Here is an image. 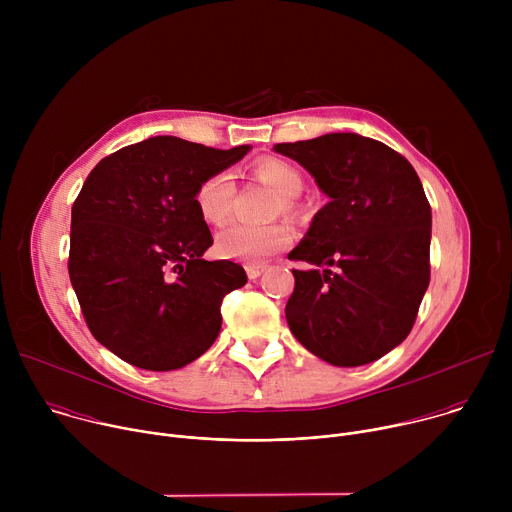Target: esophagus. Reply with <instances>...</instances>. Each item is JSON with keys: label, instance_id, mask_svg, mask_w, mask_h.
<instances>
[{"label": "esophagus", "instance_id": "34e87169", "mask_svg": "<svg viewBox=\"0 0 512 512\" xmlns=\"http://www.w3.org/2000/svg\"><path fill=\"white\" fill-rule=\"evenodd\" d=\"M245 271H247L249 279H257V277H261V275H263V271H267V265H261V263H249V265L245 267Z\"/></svg>", "mask_w": 512, "mask_h": 512}]
</instances>
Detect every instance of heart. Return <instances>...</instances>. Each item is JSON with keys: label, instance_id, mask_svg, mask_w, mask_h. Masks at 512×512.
<instances>
[{"label": "heart", "instance_id": "obj_1", "mask_svg": "<svg viewBox=\"0 0 512 512\" xmlns=\"http://www.w3.org/2000/svg\"><path fill=\"white\" fill-rule=\"evenodd\" d=\"M255 176L273 188L279 194L277 208L291 212L294 200L304 186L302 174L283 160L265 158L257 162ZM237 184L231 170H221L206 176L196 192L194 202L200 216L208 225H223L233 208ZM291 239L289 227L283 223L271 225H247V223H231L216 233L214 247L216 253L225 259L239 261H261L271 253L283 249Z\"/></svg>", "mask_w": 512, "mask_h": 512}]
</instances>
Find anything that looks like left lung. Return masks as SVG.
Segmentation results:
<instances>
[{
	"instance_id": "1",
	"label": "left lung",
	"mask_w": 512,
	"mask_h": 512,
	"mask_svg": "<svg viewBox=\"0 0 512 512\" xmlns=\"http://www.w3.org/2000/svg\"><path fill=\"white\" fill-rule=\"evenodd\" d=\"M330 198L287 257L285 320L304 348L334 367H360L399 346L429 285L431 206L413 166L358 133L277 143Z\"/></svg>"
}]
</instances>
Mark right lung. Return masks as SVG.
Instances as JSON below:
<instances>
[{
  "instance_id": "1",
  "label": "right lung",
  "mask_w": 512,
  "mask_h": 512,
  "mask_svg": "<svg viewBox=\"0 0 512 512\" xmlns=\"http://www.w3.org/2000/svg\"><path fill=\"white\" fill-rule=\"evenodd\" d=\"M249 150L150 137L103 158L72 204V289L91 334L133 367L182 369L221 332L223 298L247 273L202 257L212 235L194 192Z\"/></svg>"
}]
</instances>
